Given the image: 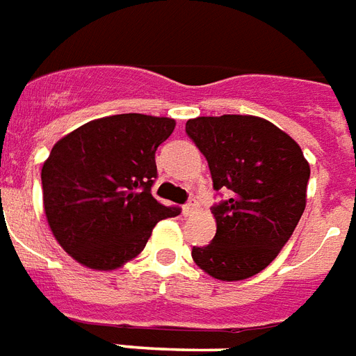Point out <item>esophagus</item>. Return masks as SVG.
Instances as JSON below:
<instances>
[{
	"label": "esophagus",
	"mask_w": 356,
	"mask_h": 356,
	"mask_svg": "<svg viewBox=\"0 0 356 356\" xmlns=\"http://www.w3.org/2000/svg\"><path fill=\"white\" fill-rule=\"evenodd\" d=\"M195 211H197V201H195V200H190L188 203L183 207L184 216H190V214H194Z\"/></svg>",
	"instance_id": "1"
}]
</instances>
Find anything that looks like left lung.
I'll list each match as a JSON object with an SVG mask.
<instances>
[{
	"label": "left lung",
	"instance_id": "obj_1",
	"mask_svg": "<svg viewBox=\"0 0 356 356\" xmlns=\"http://www.w3.org/2000/svg\"><path fill=\"white\" fill-rule=\"evenodd\" d=\"M186 133L205 155L216 190L229 200L212 209L216 236L192 249L201 270L243 281L273 262L307 207L309 161L296 140L251 114L200 116Z\"/></svg>",
	"mask_w": 356,
	"mask_h": 356
}]
</instances>
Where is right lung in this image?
I'll return each instance as SVG.
<instances>
[{
    "label": "right lung",
    "mask_w": 356,
    "mask_h": 356,
    "mask_svg": "<svg viewBox=\"0 0 356 356\" xmlns=\"http://www.w3.org/2000/svg\"><path fill=\"white\" fill-rule=\"evenodd\" d=\"M175 120L114 114L92 120L53 145L42 166L47 225L60 248L97 271L142 253L153 227L179 209L151 195L155 151Z\"/></svg>",
    "instance_id": "add662e5"
}]
</instances>
